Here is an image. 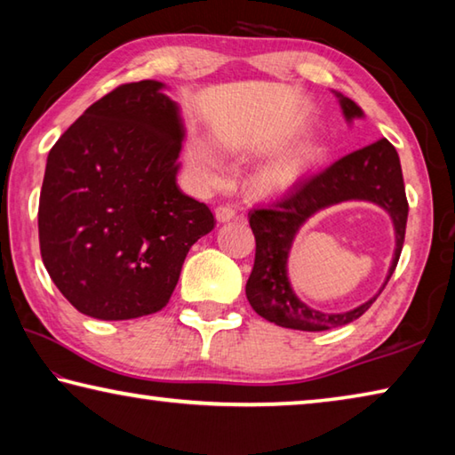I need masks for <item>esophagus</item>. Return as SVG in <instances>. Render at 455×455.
Here are the masks:
<instances>
[{"instance_id":"obj_1","label":"esophagus","mask_w":455,"mask_h":455,"mask_svg":"<svg viewBox=\"0 0 455 455\" xmlns=\"http://www.w3.org/2000/svg\"><path fill=\"white\" fill-rule=\"evenodd\" d=\"M236 217V211L233 206H219L217 209V220L219 222H228Z\"/></svg>"}]
</instances>
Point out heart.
I'll return each mask as SVG.
<instances>
[{
	"label": "heart",
	"mask_w": 455,
	"mask_h": 455,
	"mask_svg": "<svg viewBox=\"0 0 455 455\" xmlns=\"http://www.w3.org/2000/svg\"><path fill=\"white\" fill-rule=\"evenodd\" d=\"M313 156V152H303V154H295V156L284 158V160H276V163L268 164L263 168L259 174V184L267 190H276L287 187V184L295 179V174L299 172L307 160ZM187 168L198 187L203 188H217L222 182L227 180L228 171L227 164L222 163V158L211 144H206L204 140H195L190 142L188 150H187Z\"/></svg>",
	"instance_id": "obj_1"
}]
</instances>
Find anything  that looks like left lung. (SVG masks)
<instances>
[{
    "label": "left lung",
    "mask_w": 455,
    "mask_h": 455,
    "mask_svg": "<svg viewBox=\"0 0 455 455\" xmlns=\"http://www.w3.org/2000/svg\"><path fill=\"white\" fill-rule=\"evenodd\" d=\"M335 96L349 124L365 116L351 98L343 96L341 92H335ZM349 199L373 202L390 214L396 230V251L388 276L371 299L355 310L325 314L313 310L291 291L286 268L288 255L294 236L307 220L329 205ZM407 211L410 206L405 198L402 164L397 150L385 138L339 158L319 172L299 179L275 203L249 212L257 241L255 267L246 281V299L251 307L275 325L297 331H327L359 319L379 297L395 271L405 238Z\"/></svg>",
    "instance_id": "1"
}]
</instances>
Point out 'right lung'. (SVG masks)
Masks as SVG:
<instances>
[{"instance_id":"1","label":"right lung","mask_w":455,"mask_h":455,"mask_svg":"<svg viewBox=\"0 0 455 455\" xmlns=\"http://www.w3.org/2000/svg\"><path fill=\"white\" fill-rule=\"evenodd\" d=\"M156 80L124 84L53 144L40 195L42 260L80 313L124 321L166 307L190 246L217 225L176 184L180 106Z\"/></svg>"}]
</instances>
